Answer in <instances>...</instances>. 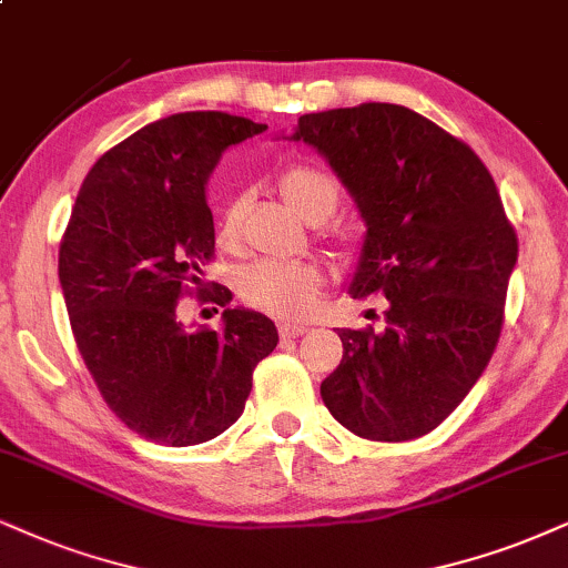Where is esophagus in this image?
Here are the masks:
<instances>
[{
  "label": "esophagus",
  "instance_id": "1",
  "mask_svg": "<svg viewBox=\"0 0 568 568\" xmlns=\"http://www.w3.org/2000/svg\"><path fill=\"white\" fill-rule=\"evenodd\" d=\"M307 332L305 326H297V324H278V334H282V339H297L303 337Z\"/></svg>",
  "mask_w": 568,
  "mask_h": 568
}]
</instances>
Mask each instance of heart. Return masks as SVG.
Wrapping results in <instances>:
<instances>
[{
    "mask_svg": "<svg viewBox=\"0 0 568 568\" xmlns=\"http://www.w3.org/2000/svg\"><path fill=\"white\" fill-rule=\"evenodd\" d=\"M278 189L300 219L307 223H324L339 205V186L328 173L311 165H295L282 173ZM242 202L226 210L221 223V242L231 244L240 229ZM324 273L316 263H278L255 261L240 273V295L247 305L278 318H303L316 303Z\"/></svg>",
    "mask_w": 568,
    "mask_h": 568,
    "instance_id": "1",
    "label": "heart"
}]
</instances>
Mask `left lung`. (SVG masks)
I'll use <instances>...</instances> for the list:
<instances>
[{
	"label": "left lung",
	"instance_id": "1",
	"mask_svg": "<svg viewBox=\"0 0 568 568\" xmlns=\"http://www.w3.org/2000/svg\"><path fill=\"white\" fill-rule=\"evenodd\" d=\"M290 142L332 165L366 236L347 292L384 297V328H337L321 382L337 422L376 443L437 429L477 384L503 326L519 242L474 150L403 104L300 115Z\"/></svg>",
	"mask_w": 568,
	"mask_h": 568
}]
</instances>
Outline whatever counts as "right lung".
Here are the masks:
<instances>
[{"instance_id": "add662e5", "label": "right lung", "mask_w": 568, "mask_h": 568, "mask_svg": "<svg viewBox=\"0 0 568 568\" xmlns=\"http://www.w3.org/2000/svg\"><path fill=\"white\" fill-rule=\"evenodd\" d=\"M265 129L226 113L144 125L87 173L60 242L81 358L110 410L158 445L226 432L242 416L252 371L278 342L273 321L250 307H227L221 329L200 333L183 326L178 307L186 283L205 291L200 263L215 247L210 173L223 150ZM203 298L226 306L231 292L215 286Z\"/></svg>"}]
</instances>
